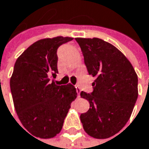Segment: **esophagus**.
<instances>
[{
  "label": "esophagus",
  "instance_id": "1",
  "mask_svg": "<svg viewBox=\"0 0 149 149\" xmlns=\"http://www.w3.org/2000/svg\"><path fill=\"white\" fill-rule=\"evenodd\" d=\"M75 88H76V92H77V95H78V97H80V93H81V88L78 85H75Z\"/></svg>",
  "mask_w": 149,
  "mask_h": 149
}]
</instances>
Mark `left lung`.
<instances>
[{
    "label": "left lung",
    "mask_w": 149,
    "mask_h": 149,
    "mask_svg": "<svg viewBox=\"0 0 149 149\" xmlns=\"http://www.w3.org/2000/svg\"><path fill=\"white\" fill-rule=\"evenodd\" d=\"M89 74L95 78L93 92H81L89 102L81 114L85 132L96 139L117 134L127 122L138 97V77L127 57L99 38H75Z\"/></svg>",
    "instance_id": "8db88e82"
}]
</instances>
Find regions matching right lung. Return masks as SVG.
<instances>
[{
  "instance_id": "obj_1",
  "label": "right lung",
  "mask_w": 149,
  "mask_h": 149,
  "mask_svg": "<svg viewBox=\"0 0 149 149\" xmlns=\"http://www.w3.org/2000/svg\"><path fill=\"white\" fill-rule=\"evenodd\" d=\"M72 40L62 36L40 40L15 61L10 79L14 105L22 124L34 136L48 139L59 134L76 98L72 84L58 86L51 80L58 73V47Z\"/></svg>"
}]
</instances>
